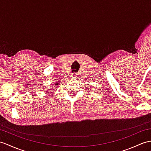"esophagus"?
I'll return each mask as SVG.
<instances>
[{
  "label": "esophagus",
  "instance_id": "1",
  "mask_svg": "<svg viewBox=\"0 0 151 151\" xmlns=\"http://www.w3.org/2000/svg\"><path fill=\"white\" fill-rule=\"evenodd\" d=\"M78 75L76 74V73H75V74H73V76H72V78H78Z\"/></svg>",
  "mask_w": 151,
  "mask_h": 151
}]
</instances>
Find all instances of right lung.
<instances>
[{
  "label": "right lung",
  "mask_w": 151,
  "mask_h": 151,
  "mask_svg": "<svg viewBox=\"0 0 151 151\" xmlns=\"http://www.w3.org/2000/svg\"><path fill=\"white\" fill-rule=\"evenodd\" d=\"M58 84H59V83H58V82H57V83H55V86H58ZM54 88H55V87H54Z\"/></svg>",
  "instance_id": "add662e5"
}]
</instances>
